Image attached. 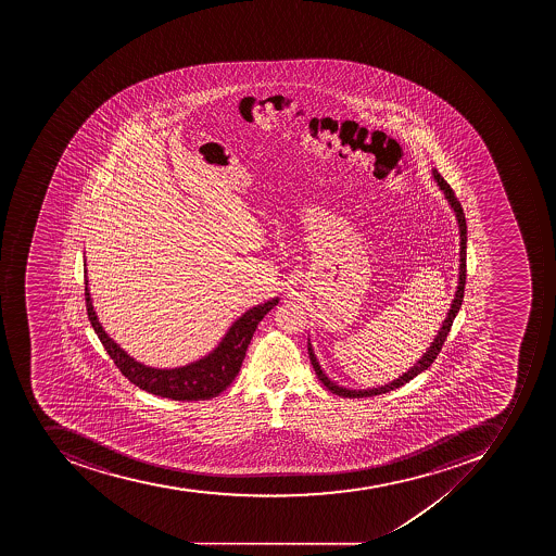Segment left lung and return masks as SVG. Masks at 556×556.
Masks as SVG:
<instances>
[{
  "label": "left lung",
  "instance_id": "obj_1",
  "mask_svg": "<svg viewBox=\"0 0 556 556\" xmlns=\"http://www.w3.org/2000/svg\"><path fill=\"white\" fill-rule=\"evenodd\" d=\"M433 179L434 182L438 184V188L442 189L443 197H445L446 202H448L452 211H454L455 220H457V226H459V280H457V290H455L451 309L446 313L445 319L442 321V327H440L437 336H434L433 342L429 344L426 353L414 363V367L408 368L407 372L402 374L399 379H394V381L388 382V384L384 386L368 388V390H351V388H345V386L337 384L336 381H332V379L325 374L321 365H319L315 351H313L311 339H307V353H309L311 365L315 368L316 376H318L319 381H321V384H324L328 391H332L333 394H339L342 399H368V396H376V394L390 393V391L396 390L400 386L407 384L408 381L419 376L420 372L428 370V367H431V363L437 359L438 353L442 351L443 342H445L446 336L451 332L455 316L459 313L460 304H463L464 299V285H466V241H468V228H466V217H464L463 206L457 202V198H455L451 186L446 184L442 175L438 174L437 168H433Z\"/></svg>",
  "mask_w": 556,
  "mask_h": 556
}]
</instances>
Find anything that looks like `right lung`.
<instances>
[{
	"label": "right lung",
	"mask_w": 556,
	"mask_h": 556,
	"mask_svg": "<svg viewBox=\"0 0 556 556\" xmlns=\"http://www.w3.org/2000/svg\"><path fill=\"white\" fill-rule=\"evenodd\" d=\"M84 266L88 319L101 339L104 350L119 368V372L140 390L162 399L177 400V402L211 400L223 393L240 372L247 348L254 337L258 321L280 302V298H273L271 301L247 309L240 318L232 321L219 344L197 362L175 368L149 367L144 363L137 362L105 332L93 309L92 295L88 289L87 264Z\"/></svg>",
	"instance_id": "1"
}]
</instances>
